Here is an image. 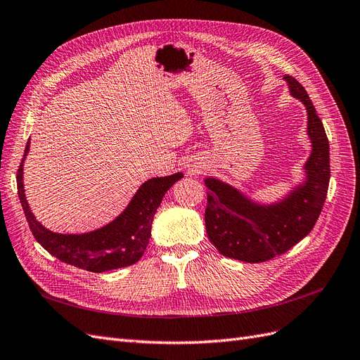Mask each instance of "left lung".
<instances>
[{
	"instance_id": "left-lung-1",
	"label": "left lung",
	"mask_w": 360,
	"mask_h": 360,
	"mask_svg": "<svg viewBox=\"0 0 360 360\" xmlns=\"http://www.w3.org/2000/svg\"><path fill=\"white\" fill-rule=\"evenodd\" d=\"M290 94L308 114L311 155L304 163V181L274 204L249 200L231 184L207 177L205 230L210 242L228 258L263 263L287 252L307 237L317 222L330 180L329 141L307 90L284 76Z\"/></svg>"
}]
</instances>
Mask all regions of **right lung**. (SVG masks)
Here are the masks:
<instances>
[{
    "label": "right lung",
    "instance_id": "right-lung-1",
    "mask_svg": "<svg viewBox=\"0 0 360 360\" xmlns=\"http://www.w3.org/2000/svg\"><path fill=\"white\" fill-rule=\"evenodd\" d=\"M30 150V139L18 169V195L36 240L63 263L94 274L132 266L144 255L151 236V224L163 195L183 177L181 172L167 177H155L143 183L129 205L112 222L82 234H60L43 226L32 214L25 198L24 160Z\"/></svg>",
    "mask_w": 360,
    "mask_h": 360
}]
</instances>
